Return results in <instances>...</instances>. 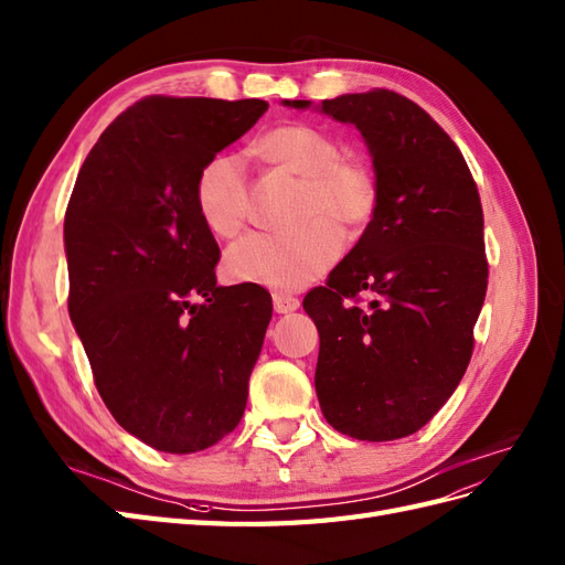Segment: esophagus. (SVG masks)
Returning a JSON list of instances; mask_svg holds the SVG:
<instances>
[{
	"label": "esophagus",
	"mask_w": 565,
	"mask_h": 565,
	"mask_svg": "<svg viewBox=\"0 0 565 565\" xmlns=\"http://www.w3.org/2000/svg\"><path fill=\"white\" fill-rule=\"evenodd\" d=\"M273 309L278 313H290L295 309H299V299L292 295H285V292H275L273 295Z\"/></svg>",
	"instance_id": "34e87169"
}]
</instances>
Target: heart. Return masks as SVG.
I'll return each instance as SVG.
<instances>
[{
	"instance_id": "heart-1",
	"label": "heart",
	"mask_w": 565,
	"mask_h": 565,
	"mask_svg": "<svg viewBox=\"0 0 565 565\" xmlns=\"http://www.w3.org/2000/svg\"><path fill=\"white\" fill-rule=\"evenodd\" d=\"M333 134L311 124L287 121L264 131L249 153L268 168L301 179L297 220L290 235H249L225 256V275L235 282L299 290L340 256V232H356L374 220L381 203L379 174L366 158L340 153ZM196 211L215 237L237 235L244 223L246 189L230 158H213L196 177Z\"/></svg>"
}]
</instances>
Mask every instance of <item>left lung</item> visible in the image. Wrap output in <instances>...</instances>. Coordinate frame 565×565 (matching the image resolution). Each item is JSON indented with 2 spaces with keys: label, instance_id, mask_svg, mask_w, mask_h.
I'll return each instance as SVG.
<instances>
[{
  "label": "left lung",
  "instance_id": "left-lung-1",
  "mask_svg": "<svg viewBox=\"0 0 565 565\" xmlns=\"http://www.w3.org/2000/svg\"><path fill=\"white\" fill-rule=\"evenodd\" d=\"M321 109L362 131L381 203L305 297L321 338L316 395L340 434L395 441L446 405L470 364L489 282L484 213L460 148L405 95L371 88Z\"/></svg>",
  "mask_w": 565,
  "mask_h": 565
}]
</instances>
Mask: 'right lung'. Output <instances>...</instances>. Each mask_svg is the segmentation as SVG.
I'll return each mask as SVG.
<instances>
[{"instance_id":"1","label":"right lung","mask_w":565,"mask_h":565,"mask_svg":"<svg viewBox=\"0 0 565 565\" xmlns=\"http://www.w3.org/2000/svg\"><path fill=\"white\" fill-rule=\"evenodd\" d=\"M266 100L148 95L103 131L64 215L68 316L119 426L164 452L239 424L268 321L260 285L217 287L196 177Z\"/></svg>"}]
</instances>
